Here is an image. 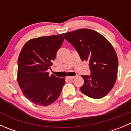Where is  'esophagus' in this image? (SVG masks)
<instances>
[{"label": "esophagus", "instance_id": "esophagus-1", "mask_svg": "<svg viewBox=\"0 0 131 131\" xmlns=\"http://www.w3.org/2000/svg\"><path fill=\"white\" fill-rule=\"evenodd\" d=\"M75 77H67V79H69L70 80H73V79H75Z\"/></svg>", "mask_w": 131, "mask_h": 131}]
</instances>
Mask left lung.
Returning a JSON list of instances; mask_svg holds the SVG:
<instances>
[{
	"label": "left lung",
	"mask_w": 131,
	"mask_h": 131,
	"mask_svg": "<svg viewBox=\"0 0 131 131\" xmlns=\"http://www.w3.org/2000/svg\"><path fill=\"white\" fill-rule=\"evenodd\" d=\"M64 39L73 45L82 61L89 62L90 75H82L83 94L94 99L106 96L115 84L118 58L113 46L105 37L94 30L78 29L64 34Z\"/></svg>",
	"instance_id": "left-lung-1"
}]
</instances>
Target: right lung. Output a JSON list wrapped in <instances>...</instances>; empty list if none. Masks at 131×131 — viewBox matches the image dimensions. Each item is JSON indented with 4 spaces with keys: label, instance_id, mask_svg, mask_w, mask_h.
I'll use <instances>...</instances> for the list:
<instances>
[{
    "label": "right lung",
    "instance_id": "add662e5",
    "mask_svg": "<svg viewBox=\"0 0 131 131\" xmlns=\"http://www.w3.org/2000/svg\"><path fill=\"white\" fill-rule=\"evenodd\" d=\"M63 34L31 39L24 45L18 60V82L26 98L35 105L47 106L59 97L64 78L47 72L63 44Z\"/></svg>",
    "mask_w": 131,
    "mask_h": 131
}]
</instances>
